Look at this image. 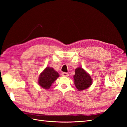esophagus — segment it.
Segmentation results:
<instances>
[{"instance_id": "34e87169", "label": "esophagus", "mask_w": 127, "mask_h": 127, "mask_svg": "<svg viewBox=\"0 0 127 127\" xmlns=\"http://www.w3.org/2000/svg\"><path fill=\"white\" fill-rule=\"evenodd\" d=\"M61 75L64 77H68L69 76V74H68L67 72H63L62 74H61Z\"/></svg>"}]
</instances>
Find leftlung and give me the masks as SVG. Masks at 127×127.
I'll use <instances>...</instances> for the list:
<instances>
[{"label":"left lung","mask_w":127,"mask_h":127,"mask_svg":"<svg viewBox=\"0 0 127 127\" xmlns=\"http://www.w3.org/2000/svg\"><path fill=\"white\" fill-rule=\"evenodd\" d=\"M74 78L75 85L79 91L86 89L92 84V79L90 75L80 67L75 69Z\"/></svg>","instance_id":"8db88e82"}]
</instances>
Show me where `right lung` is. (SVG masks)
I'll use <instances>...</instances> for the list:
<instances>
[{
  "label": "right lung",
  "instance_id": "obj_1",
  "mask_svg": "<svg viewBox=\"0 0 127 127\" xmlns=\"http://www.w3.org/2000/svg\"><path fill=\"white\" fill-rule=\"evenodd\" d=\"M59 76L58 73L53 69V68L47 67L40 75L39 85L45 89H49Z\"/></svg>",
  "mask_w": 127,
  "mask_h": 127
}]
</instances>
